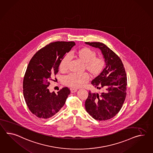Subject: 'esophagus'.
<instances>
[{
	"label": "esophagus",
	"instance_id": "obj_1",
	"mask_svg": "<svg viewBox=\"0 0 153 153\" xmlns=\"http://www.w3.org/2000/svg\"><path fill=\"white\" fill-rule=\"evenodd\" d=\"M71 92L72 93H75V92H76V91H77V89H71Z\"/></svg>",
	"mask_w": 153,
	"mask_h": 153
}]
</instances>
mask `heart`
Wrapping results in <instances>:
<instances>
[{"instance_id":"heart-1","label":"heart","mask_w":153,"mask_h":153,"mask_svg":"<svg viewBox=\"0 0 153 153\" xmlns=\"http://www.w3.org/2000/svg\"><path fill=\"white\" fill-rule=\"evenodd\" d=\"M77 58L85 63L86 69L91 76L96 77L102 73L105 65V60L102 56H96V52L89 48L84 47L76 53ZM71 56L67 54L63 57L59 63V69L66 71L71 62ZM89 75L84 73L81 74L71 73L63 78L64 84L71 88H80L89 80Z\"/></svg>"}]
</instances>
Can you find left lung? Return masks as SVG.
Wrapping results in <instances>:
<instances>
[{"label": "left lung", "instance_id": "8db88e82", "mask_svg": "<svg viewBox=\"0 0 153 153\" xmlns=\"http://www.w3.org/2000/svg\"><path fill=\"white\" fill-rule=\"evenodd\" d=\"M91 47L99 48L105 60L106 67L102 73L91 82L100 94L89 90L85 102L86 111L95 120L104 121L113 118L122 109L126 100L127 77L122 60L104 44L85 42Z\"/></svg>", "mask_w": 153, "mask_h": 153}]
</instances>
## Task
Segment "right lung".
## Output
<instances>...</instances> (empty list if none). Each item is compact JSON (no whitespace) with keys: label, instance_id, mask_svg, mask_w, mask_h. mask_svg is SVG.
<instances>
[{"label":"right lung","instance_id":"right-lung-1","mask_svg":"<svg viewBox=\"0 0 153 153\" xmlns=\"http://www.w3.org/2000/svg\"><path fill=\"white\" fill-rule=\"evenodd\" d=\"M75 45L74 42H53L30 60L24 76V97L29 109L38 118H51L65 104L70 89L64 87L57 93H51L48 86L58 72L61 60Z\"/></svg>","mask_w":153,"mask_h":153}]
</instances>
